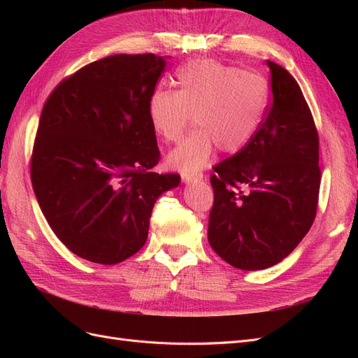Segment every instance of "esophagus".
<instances>
[{
	"instance_id": "34e87169",
	"label": "esophagus",
	"mask_w": 358,
	"mask_h": 358,
	"mask_svg": "<svg viewBox=\"0 0 358 358\" xmlns=\"http://www.w3.org/2000/svg\"><path fill=\"white\" fill-rule=\"evenodd\" d=\"M203 180V175L201 173H196V175H183L182 176V182L183 183H196Z\"/></svg>"
}]
</instances>
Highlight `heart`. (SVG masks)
<instances>
[{"mask_svg":"<svg viewBox=\"0 0 358 358\" xmlns=\"http://www.w3.org/2000/svg\"><path fill=\"white\" fill-rule=\"evenodd\" d=\"M178 90L157 88L148 100V117L166 142H176L189 125L197 131L171 150L167 164L183 175H194L224 154L242 150L257 134L268 104L267 80L215 59H196L178 69Z\"/></svg>","mask_w":358,"mask_h":358,"instance_id":"heart-1","label":"heart"}]
</instances>
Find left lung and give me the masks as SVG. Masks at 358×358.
Returning a JSON list of instances; mask_svg holds the SVG:
<instances>
[{
  "label": "left lung",
  "mask_w": 358,
  "mask_h": 358,
  "mask_svg": "<svg viewBox=\"0 0 358 358\" xmlns=\"http://www.w3.org/2000/svg\"><path fill=\"white\" fill-rule=\"evenodd\" d=\"M273 100L257 134L213 167L208 241L224 262L263 270L288 257L315 220L318 134L296 79L267 61Z\"/></svg>",
  "instance_id": "8db88e82"
}]
</instances>
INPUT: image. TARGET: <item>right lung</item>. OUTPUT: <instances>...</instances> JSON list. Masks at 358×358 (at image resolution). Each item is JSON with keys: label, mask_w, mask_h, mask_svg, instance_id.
Here are the masks:
<instances>
[{"label": "right lung", "mask_w": 358, "mask_h": 358, "mask_svg": "<svg viewBox=\"0 0 358 358\" xmlns=\"http://www.w3.org/2000/svg\"><path fill=\"white\" fill-rule=\"evenodd\" d=\"M167 57L110 55L62 80L43 107L31 182L50 229L70 251L117 264L142 249L162 192L148 100Z\"/></svg>", "instance_id": "right-lung-1"}]
</instances>
